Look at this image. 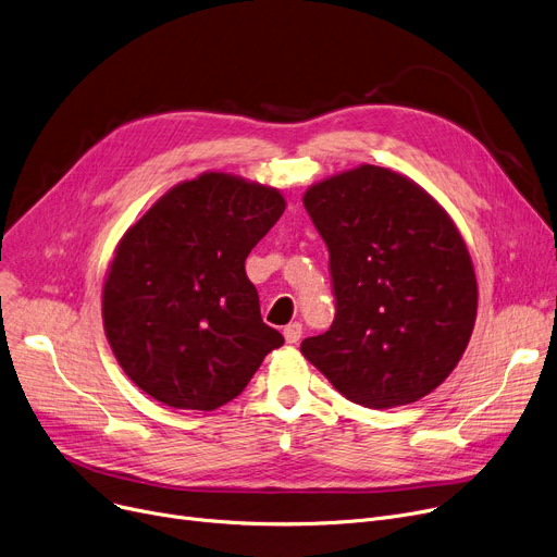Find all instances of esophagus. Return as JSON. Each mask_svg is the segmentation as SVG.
<instances>
[{
	"label": "esophagus",
	"mask_w": 557,
	"mask_h": 557,
	"mask_svg": "<svg viewBox=\"0 0 557 557\" xmlns=\"http://www.w3.org/2000/svg\"><path fill=\"white\" fill-rule=\"evenodd\" d=\"M300 336H302V325L300 323H290V325H286L284 327V338H286V343H298L300 341Z\"/></svg>",
	"instance_id": "obj_1"
}]
</instances>
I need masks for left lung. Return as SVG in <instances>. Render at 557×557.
Instances as JSON below:
<instances>
[{
	"mask_svg": "<svg viewBox=\"0 0 557 557\" xmlns=\"http://www.w3.org/2000/svg\"><path fill=\"white\" fill-rule=\"evenodd\" d=\"M330 250L332 327L300 352L349 401L393 408L441 386L470 343L479 288L449 214L418 183L361 164L311 185Z\"/></svg>",
	"mask_w": 557,
	"mask_h": 557,
	"instance_id": "left-lung-1",
	"label": "left lung"
}]
</instances>
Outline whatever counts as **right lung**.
Instances as JSON below:
<instances>
[{"instance_id":"obj_1","label":"right lung","mask_w":557,"mask_h":557,"mask_svg":"<svg viewBox=\"0 0 557 557\" xmlns=\"http://www.w3.org/2000/svg\"><path fill=\"white\" fill-rule=\"evenodd\" d=\"M286 208L267 185L221 171L171 187L126 230L103 284V330L153 399L214 411L284 343L259 313L246 257Z\"/></svg>"}]
</instances>
